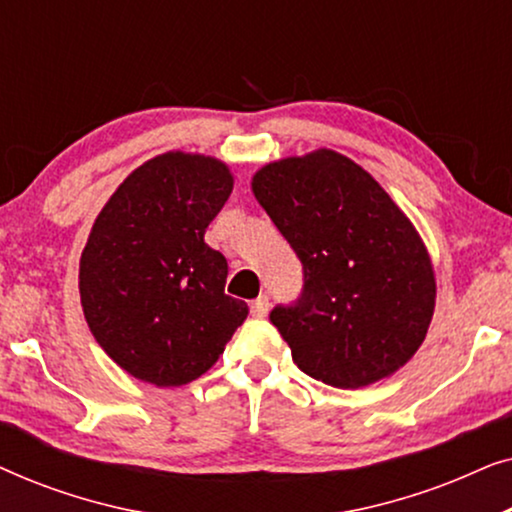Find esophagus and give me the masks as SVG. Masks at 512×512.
Wrapping results in <instances>:
<instances>
[{
  "label": "esophagus",
  "mask_w": 512,
  "mask_h": 512,
  "mask_svg": "<svg viewBox=\"0 0 512 512\" xmlns=\"http://www.w3.org/2000/svg\"><path fill=\"white\" fill-rule=\"evenodd\" d=\"M268 312H270V303H268V298L265 296H258L256 300H251V314H254V317H268Z\"/></svg>",
  "instance_id": "obj_1"
}]
</instances>
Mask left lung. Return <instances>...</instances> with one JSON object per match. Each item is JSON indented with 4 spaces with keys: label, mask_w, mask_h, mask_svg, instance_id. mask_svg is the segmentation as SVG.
<instances>
[{
    "label": "left lung",
    "mask_w": 512,
    "mask_h": 512,
    "mask_svg": "<svg viewBox=\"0 0 512 512\" xmlns=\"http://www.w3.org/2000/svg\"><path fill=\"white\" fill-rule=\"evenodd\" d=\"M251 191L303 263V296L270 314L296 366L338 389L405 366L429 331L436 275L391 195L333 149L263 165Z\"/></svg>",
    "instance_id": "left-lung-1"
}]
</instances>
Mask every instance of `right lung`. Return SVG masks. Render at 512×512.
Segmentation results:
<instances>
[{"mask_svg":"<svg viewBox=\"0 0 512 512\" xmlns=\"http://www.w3.org/2000/svg\"><path fill=\"white\" fill-rule=\"evenodd\" d=\"M233 181L214 156L160 153L125 177L90 228L79 263L83 314L137 380H198L247 319V303L226 296V258L205 242Z\"/></svg>","mask_w":512,"mask_h":512,"instance_id":"obj_1","label":"right lung"}]
</instances>
